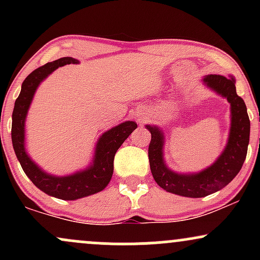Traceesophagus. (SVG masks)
I'll list each match as a JSON object with an SVG mask.
<instances>
[{
  "label": "esophagus",
  "mask_w": 260,
  "mask_h": 260,
  "mask_svg": "<svg viewBox=\"0 0 260 260\" xmlns=\"http://www.w3.org/2000/svg\"><path fill=\"white\" fill-rule=\"evenodd\" d=\"M138 120H139V121H142V120H143V118H140V117H139V118H138Z\"/></svg>",
  "instance_id": "esophagus-1"
}]
</instances>
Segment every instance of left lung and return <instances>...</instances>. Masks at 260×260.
<instances>
[{"label":"left lung","mask_w":260,"mask_h":260,"mask_svg":"<svg viewBox=\"0 0 260 260\" xmlns=\"http://www.w3.org/2000/svg\"><path fill=\"white\" fill-rule=\"evenodd\" d=\"M202 82L207 88L229 101L231 112L228 143L220 156L210 166L190 174L172 171L164 159V131L155 124H145L151 134L148 153L155 182L166 192L188 198L207 197L228 186L242 168L249 144L250 122L246 104L236 92V79L232 76L208 74L203 77Z\"/></svg>","instance_id":"obj_1"}]
</instances>
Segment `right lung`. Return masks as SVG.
Masks as SVG:
<instances>
[{
	"label": "right lung",
	"instance_id": "1",
	"mask_svg": "<svg viewBox=\"0 0 260 260\" xmlns=\"http://www.w3.org/2000/svg\"><path fill=\"white\" fill-rule=\"evenodd\" d=\"M71 63L77 64L79 61L73 57H62L32 71L23 82L22 90L14 103L12 113V144L23 171L39 189L63 201H76L101 192L112 177L116 151L137 128L136 122L126 121L101 134L95 145L92 161L88 168L66 176H56L44 171L26 153V115L41 82L58 67Z\"/></svg>",
	"mask_w": 260,
	"mask_h": 260
}]
</instances>
